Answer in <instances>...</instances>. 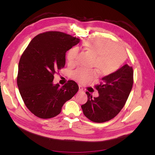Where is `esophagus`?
<instances>
[{
  "label": "esophagus",
  "instance_id": "34e87169",
  "mask_svg": "<svg viewBox=\"0 0 155 155\" xmlns=\"http://www.w3.org/2000/svg\"><path fill=\"white\" fill-rule=\"evenodd\" d=\"M79 92H83V87L81 85H79Z\"/></svg>",
  "mask_w": 155,
  "mask_h": 155
}]
</instances>
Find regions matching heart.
<instances>
[{
  "label": "heart",
  "mask_w": 155,
  "mask_h": 155,
  "mask_svg": "<svg viewBox=\"0 0 155 155\" xmlns=\"http://www.w3.org/2000/svg\"><path fill=\"white\" fill-rule=\"evenodd\" d=\"M83 46L96 55L93 67H96L99 73L104 76L116 72L125 59L126 53L124 49L109 40L100 37L90 38L83 42ZM78 55V48L70 49L67 55L68 64H76ZM96 76L97 72L95 70L84 68L76 70L72 74L75 80L82 84L88 83Z\"/></svg>",
  "instance_id": "b5f03b06"
}]
</instances>
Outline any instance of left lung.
<instances>
[{
    "label": "left lung",
    "mask_w": 155,
    "mask_h": 155,
    "mask_svg": "<svg viewBox=\"0 0 155 155\" xmlns=\"http://www.w3.org/2000/svg\"><path fill=\"white\" fill-rule=\"evenodd\" d=\"M101 80L99 85H96L99 96L93 98L86 92L88 100L81 105L84 115L96 123L114 118L122 109L133 85V68L125 64Z\"/></svg>",
    "instance_id": "8db88e82"
}]
</instances>
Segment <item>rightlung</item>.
<instances>
[{"instance_id": "obj_1", "label": "right lung", "mask_w": 155, "mask_h": 155, "mask_svg": "<svg viewBox=\"0 0 155 155\" xmlns=\"http://www.w3.org/2000/svg\"><path fill=\"white\" fill-rule=\"evenodd\" d=\"M79 41L63 32H45L35 36L22 54L17 86L25 105L35 116L54 118L78 91L74 81L60 87L53 80L54 74L64 67L66 52Z\"/></svg>"}]
</instances>
